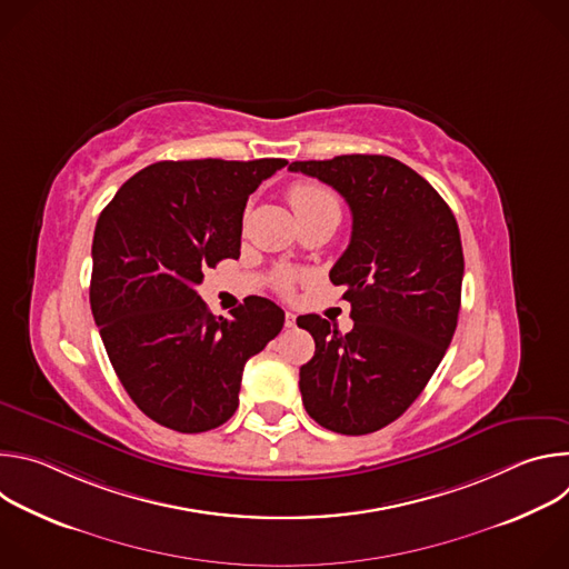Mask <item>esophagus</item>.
Here are the masks:
<instances>
[{
  "instance_id": "34e87169",
  "label": "esophagus",
  "mask_w": 569,
  "mask_h": 569,
  "mask_svg": "<svg viewBox=\"0 0 569 569\" xmlns=\"http://www.w3.org/2000/svg\"><path fill=\"white\" fill-rule=\"evenodd\" d=\"M295 323H297V315L295 312H286V329H295Z\"/></svg>"
}]
</instances>
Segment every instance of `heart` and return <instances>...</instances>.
Here are the masks:
<instances>
[{"mask_svg":"<svg viewBox=\"0 0 569 569\" xmlns=\"http://www.w3.org/2000/svg\"><path fill=\"white\" fill-rule=\"evenodd\" d=\"M288 202L292 204V209L299 216V220H308V218H312L317 213H323V211H329V209H338L340 211V204H338L336 196L329 189H323V187L312 184V182H295L288 189ZM274 281H277V286L281 290H288L292 286V281H295V272L281 270Z\"/></svg>","mask_w":569,"mask_h":569,"instance_id":"b5f03b06","label":"heart"}]
</instances>
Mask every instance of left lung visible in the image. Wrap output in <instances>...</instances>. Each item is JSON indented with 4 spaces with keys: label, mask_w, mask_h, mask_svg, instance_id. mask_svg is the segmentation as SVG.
Segmentation results:
<instances>
[{
    "label": "left lung",
    "mask_w": 569,
    "mask_h": 569,
    "mask_svg": "<svg viewBox=\"0 0 569 569\" xmlns=\"http://www.w3.org/2000/svg\"><path fill=\"white\" fill-rule=\"evenodd\" d=\"M288 169L333 187L353 216L349 248L331 270L347 288L353 329L342 336L319 315L297 319L315 340L299 369L303 408L321 428L369 435L419 398L455 336L459 227L430 182L393 157L340 154Z\"/></svg>",
    "instance_id": "obj_1"
}]
</instances>
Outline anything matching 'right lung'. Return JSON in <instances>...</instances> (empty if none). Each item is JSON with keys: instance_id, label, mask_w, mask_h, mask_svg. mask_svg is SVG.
I'll return each mask as SVG.
<instances>
[{"instance_id": "1", "label": "right lung", "mask_w": 569, "mask_h": 569, "mask_svg": "<svg viewBox=\"0 0 569 569\" xmlns=\"http://www.w3.org/2000/svg\"><path fill=\"white\" fill-rule=\"evenodd\" d=\"M286 159L157 161L101 211L90 303L108 358L137 408L176 432H207L238 408L246 362L283 329V310L248 297L216 317L196 286L240 257L242 211Z\"/></svg>"}]
</instances>
